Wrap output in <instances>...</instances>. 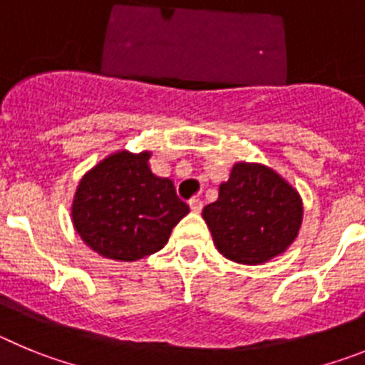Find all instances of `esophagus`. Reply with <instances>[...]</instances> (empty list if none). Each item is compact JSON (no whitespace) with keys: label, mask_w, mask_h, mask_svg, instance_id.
<instances>
[{"label":"esophagus","mask_w":365,"mask_h":365,"mask_svg":"<svg viewBox=\"0 0 365 365\" xmlns=\"http://www.w3.org/2000/svg\"><path fill=\"white\" fill-rule=\"evenodd\" d=\"M190 208H192L193 214H199V212L202 210V201H201V199H192V201H190Z\"/></svg>","instance_id":"obj_1"}]
</instances>
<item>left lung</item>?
<instances>
[{"label":"left lung","instance_id":"1","mask_svg":"<svg viewBox=\"0 0 365 365\" xmlns=\"http://www.w3.org/2000/svg\"><path fill=\"white\" fill-rule=\"evenodd\" d=\"M202 219L219 252L241 265H261L291 247L303 219L299 193L269 166L237 163Z\"/></svg>","mask_w":365,"mask_h":365}]
</instances>
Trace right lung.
<instances>
[{
  "label": "right lung",
  "mask_w": 365,
  "mask_h": 365,
  "mask_svg": "<svg viewBox=\"0 0 365 365\" xmlns=\"http://www.w3.org/2000/svg\"><path fill=\"white\" fill-rule=\"evenodd\" d=\"M150 157V151H117L80 180L71 217L83 243L100 256L137 261L159 252L190 212L172 180L151 172Z\"/></svg>",
  "instance_id": "add662e5"
}]
</instances>
